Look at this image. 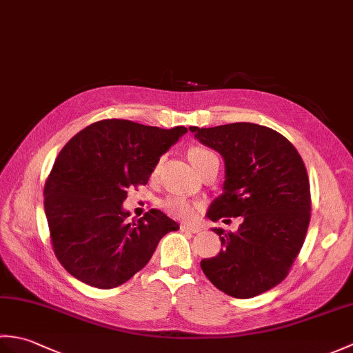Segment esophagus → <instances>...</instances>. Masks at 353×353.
I'll use <instances>...</instances> for the list:
<instances>
[{
  "mask_svg": "<svg viewBox=\"0 0 353 353\" xmlns=\"http://www.w3.org/2000/svg\"><path fill=\"white\" fill-rule=\"evenodd\" d=\"M181 229H182V232H191V234H197V232L201 230V228H199V226H190V224H182Z\"/></svg>",
  "mask_w": 353,
  "mask_h": 353,
  "instance_id": "esophagus-1",
  "label": "esophagus"
}]
</instances>
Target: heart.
Returning a JSON list of instances; mask_svg holds the SVG:
<instances>
[{"label": "heart", "instance_id": "heart-1", "mask_svg": "<svg viewBox=\"0 0 353 353\" xmlns=\"http://www.w3.org/2000/svg\"><path fill=\"white\" fill-rule=\"evenodd\" d=\"M214 153L209 152V150L203 148V147H192L188 152V157L190 161L192 162L194 167H199V165L206 161L208 157H212ZM165 211H167L171 216L174 219H181V220H194L197 215V205H194L192 201L186 200L185 197H170L165 200L163 203Z\"/></svg>", "mask_w": 353, "mask_h": 353}]
</instances>
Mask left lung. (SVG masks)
I'll return each mask as SVG.
<instances>
[{"instance_id": "8db88e82", "label": "left lung", "mask_w": 353, "mask_h": 353, "mask_svg": "<svg viewBox=\"0 0 353 353\" xmlns=\"http://www.w3.org/2000/svg\"><path fill=\"white\" fill-rule=\"evenodd\" d=\"M224 159L223 194L208 219L243 216L236 232L214 229L223 249L200 262L220 291L236 299L262 294L287 277L311 219L308 172L296 147L281 133L253 123L190 127Z\"/></svg>"}]
</instances>
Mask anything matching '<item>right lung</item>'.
I'll use <instances>...</instances> for the list:
<instances>
[{"label": "right lung", "instance_id": "right-lung-1", "mask_svg": "<svg viewBox=\"0 0 353 353\" xmlns=\"http://www.w3.org/2000/svg\"><path fill=\"white\" fill-rule=\"evenodd\" d=\"M186 132L103 119L66 142L45 182L43 208L52 250L71 276L95 288L119 287L147 265L163 235L179 229L157 209L129 223L123 201Z\"/></svg>", "mask_w": 353, "mask_h": 353}]
</instances>
